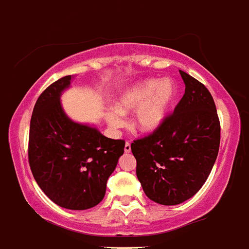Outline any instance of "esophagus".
<instances>
[{
  "instance_id": "obj_1",
  "label": "esophagus",
  "mask_w": 249,
  "mask_h": 249,
  "mask_svg": "<svg viewBox=\"0 0 249 249\" xmlns=\"http://www.w3.org/2000/svg\"><path fill=\"white\" fill-rule=\"evenodd\" d=\"M124 152H126V153H129V152H131V143H129V142H126V144H124Z\"/></svg>"
}]
</instances>
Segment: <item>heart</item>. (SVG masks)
<instances>
[{"label": "heart", "instance_id": "b5f03b06", "mask_svg": "<svg viewBox=\"0 0 249 249\" xmlns=\"http://www.w3.org/2000/svg\"><path fill=\"white\" fill-rule=\"evenodd\" d=\"M177 85L173 78H147L129 86L118 96L114 108L107 114L112 128L124 126V114L135 111L133 126L141 132H155L166 120L177 97Z\"/></svg>", "mask_w": 249, "mask_h": 249}]
</instances>
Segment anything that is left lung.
Returning a JSON list of instances; mask_svg holds the SVG:
<instances>
[{
	"label": "left lung",
	"instance_id": "left-lung-1",
	"mask_svg": "<svg viewBox=\"0 0 249 249\" xmlns=\"http://www.w3.org/2000/svg\"><path fill=\"white\" fill-rule=\"evenodd\" d=\"M184 94L172 116L135 141L138 181L149 199L176 206L202 188L218 156L221 127L214 101L199 81L179 70Z\"/></svg>",
	"mask_w": 249,
	"mask_h": 249
}]
</instances>
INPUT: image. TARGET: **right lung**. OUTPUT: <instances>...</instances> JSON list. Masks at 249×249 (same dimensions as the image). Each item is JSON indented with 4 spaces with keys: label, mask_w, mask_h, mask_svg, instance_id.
Returning <instances> with one entry per match:
<instances>
[{
    "label": "right lung",
    "mask_w": 249,
    "mask_h": 249,
    "mask_svg": "<svg viewBox=\"0 0 249 249\" xmlns=\"http://www.w3.org/2000/svg\"><path fill=\"white\" fill-rule=\"evenodd\" d=\"M74 76H66L42 92L30 124L28 160L48 198L72 211L97 206L107 179L124 152V141L106 137L93 124L68 117L61 96Z\"/></svg>",
    "instance_id": "1"
}]
</instances>
